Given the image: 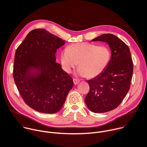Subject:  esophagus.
I'll list each match as a JSON object with an SVG mask.
<instances>
[{
	"label": "esophagus",
	"instance_id": "obj_1",
	"mask_svg": "<svg viewBox=\"0 0 147 147\" xmlns=\"http://www.w3.org/2000/svg\"><path fill=\"white\" fill-rule=\"evenodd\" d=\"M73 82H74V85H77L79 83L80 81H79L78 80H77V79L74 78V79H73Z\"/></svg>",
	"mask_w": 147,
	"mask_h": 147
}]
</instances>
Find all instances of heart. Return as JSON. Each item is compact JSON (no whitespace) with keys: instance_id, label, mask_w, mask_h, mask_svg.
Here are the masks:
<instances>
[{"instance_id":"obj_1","label":"heart","mask_w":147,"mask_h":147,"mask_svg":"<svg viewBox=\"0 0 147 147\" xmlns=\"http://www.w3.org/2000/svg\"><path fill=\"white\" fill-rule=\"evenodd\" d=\"M110 49L105 46L90 43L69 45L60 55V63L66 72L71 73L78 64L77 73L88 78L99 76L106 69L111 60Z\"/></svg>"}]
</instances>
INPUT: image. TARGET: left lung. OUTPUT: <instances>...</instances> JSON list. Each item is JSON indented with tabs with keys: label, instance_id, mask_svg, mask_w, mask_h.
<instances>
[{
	"label": "left lung",
	"instance_id": "1",
	"mask_svg": "<svg viewBox=\"0 0 147 147\" xmlns=\"http://www.w3.org/2000/svg\"><path fill=\"white\" fill-rule=\"evenodd\" d=\"M91 41L105 42L111 51V59L106 69L88 80L90 91L84 100L91 112L105 113L116 108L129 91L133 61L129 47L115 35L103 34Z\"/></svg>",
	"mask_w": 147,
	"mask_h": 147
}]
</instances>
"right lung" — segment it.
Instances as JSON below:
<instances>
[{"label": "right lung", "mask_w": 147, "mask_h": 147, "mask_svg": "<svg viewBox=\"0 0 147 147\" xmlns=\"http://www.w3.org/2000/svg\"><path fill=\"white\" fill-rule=\"evenodd\" d=\"M62 39L43 29L30 31L17 48L13 77L25 103L40 113H55L73 86L72 78L56 62Z\"/></svg>", "instance_id": "right-lung-1"}]
</instances>
